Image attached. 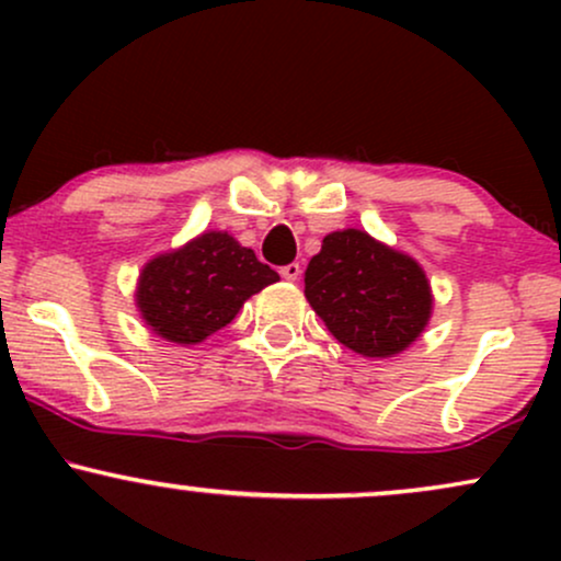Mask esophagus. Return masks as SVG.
Returning a JSON list of instances; mask_svg holds the SVG:
<instances>
[{
	"label": "esophagus",
	"instance_id": "esophagus-1",
	"mask_svg": "<svg viewBox=\"0 0 561 561\" xmlns=\"http://www.w3.org/2000/svg\"><path fill=\"white\" fill-rule=\"evenodd\" d=\"M279 274L285 276L287 282H298L300 274H302V268H300V263H287V266H282Z\"/></svg>",
	"mask_w": 561,
	"mask_h": 561
}]
</instances>
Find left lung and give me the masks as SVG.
Wrapping results in <instances>:
<instances>
[{"label":"left lung","mask_w":561,"mask_h":561,"mask_svg":"<svg viewBox=\"0 0 561 561\" xmlns=\"http://www.w3.org/2000/svg\"><path fill=\"white\" fill-rule=\"evenodd\" d=\"M302 293L334 340L364 358L403 353L433 317V287L420 261L362 229L324 237Z\"/></svg>","instance_id":"8db88e82"}]
</instances>
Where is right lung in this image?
Wrapping results in <instances>:
<instances>
[{
	"label": "right lung",
	"instance_id": "right-lung-1",
	"mask_svg": "<svg viewBox=\"0 0 561 561\" xmlns=\"http://www.w3.org/2000/svg\"><path fill=\"white\" fill-rule=\"evenodd\" d=\"M279 282V274L229 231H203L182 248L158 253L137 279L139 317L158 337L197 345L231 324L244 300Z\"/></svg>",
	"mask_w": 561,
	"mask_h": 561
}]
</instances>
